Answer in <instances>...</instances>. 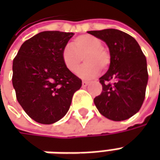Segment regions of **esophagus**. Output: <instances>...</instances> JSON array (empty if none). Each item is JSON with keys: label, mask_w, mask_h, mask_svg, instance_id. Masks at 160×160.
<instances>
[{"label": "esophagus", "mask_w": 160, "mask_h": 160, "mask_svg": "<svg viewBox=\"0 0 160 160\" xmlns=\"http://www.w3.org/2000/svg\"><path fill=\"white\" fill-rule=\"evenodd\" d=\"M88 84H89V82H88V81L83 80V81H82V87H87Z\"/></svg>", "instance_id": "1"}]
</instances>
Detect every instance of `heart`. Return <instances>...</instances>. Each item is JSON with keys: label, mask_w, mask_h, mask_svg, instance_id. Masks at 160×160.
Segmentation results:
<instances>
[{"label": "heart", "mask_w": 160, "mask_h": 160, "mask_svg": "<svg viewBox=\"0 0 160 160\" xmlns=\"http://www.w3.org/2000/svg\"><path fill=\"white\" fill-rule=\"evenodd\" d=\"M98 38L89 34L77 37L73 45H67L62 49V60L68 69L72 73L77 72L84 57L85 62L78 71L82 79H92L98 74L101 68H106L111 62V56L104 49Z\"/></svg>", "instance_id": "1"}]
</instances>
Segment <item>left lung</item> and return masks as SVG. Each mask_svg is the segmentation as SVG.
<instances>
[{
  "label": "left lung",
  "instance_id": "obj_1",
  "mask_svg": "<svg viewBox=\"0 0 160 160\" xmlns=\"http://www.w3.org/2000/svg\"><path fill=\"white\" fill-rule=\"evenodd\" d=\"M107 44L111 56L109 69L99 78L102 92L94 104L104 117L112 121L127 120L143 104L148 81L146 56L137 41L117 29L87 32ZM112 80L113 83H110Z\"/></svg>",
  "mask_w": 160,
  "mask_h": 160
}]
</instances>
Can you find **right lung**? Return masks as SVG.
Here are the masks:
<instances>
[{
    "mask_svg": "<svg viewBox=\"0 0 160 160\" xmlns=\"http://www.w3.org/2000/svg\"><path fill=\"white\" fill-rule=\"evenodd\" d=\"M73 32L46 31L23 43L12 62L16 98L30 118L42 124L61 120L82 81L64 66L62 49Z\"/></svg>",
    "mask_w": 160,
    "mask_h": 160,
    "instance_id": "obj_1",
    "label": "right lung"
}]
</instances>
